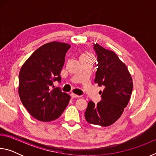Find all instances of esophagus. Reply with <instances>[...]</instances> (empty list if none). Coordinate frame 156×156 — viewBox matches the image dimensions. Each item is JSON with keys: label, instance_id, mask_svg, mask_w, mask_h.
Wrapping results in <instances>:
<instances>
[{"label": "esophagus", "instance_id": "obj_1", "mask_svg": "<svg viewBox=\"0 0 156 156\" xmlns=\"http://www.w3.org/2000/svg\"><path fill=\"white\" fill-rule=\"evenodd\" d=\"M71 96H72V98H79V97H80V96H78V95H76V94H73V93L71 94Z\"/></svg>", "mask_w": 156, "mask_h": 156}]
</instances>
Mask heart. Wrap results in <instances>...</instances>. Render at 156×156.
Instances as JSON below:
<instances>
[{"mask_svg":"<svg viewBox=\"0 0 156 156\" xmlns=\"http://www.w3.org/2000/svg\"><path fill=\"white\" fill-rule=\"evenodd\" d=\"M87 55H89V53H85V54H83V55H82V56H87Z\"/></svg>","mask_w":156,"mask_h":156,"instance_id":"b5f03b06","label":"heart"}]
</instances>
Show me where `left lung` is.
Instances as JSON below:
<instances>
[{"label": "left lung", "instance_id": "8db88e82", "mask_svg": "<svg viewBox=\"0 0 156 156\" xmlns=\"http://www.w3.org/2000/svg\"><path fill=\"white\" fill-rule=\"evenodd\" d=\"M97 54V71L94 82L103 86L102 100L97 105L89 101L85 119L94 125L108 126L119 119L130 100L133 80L126 65L114 51L94 44Z\"/></svg>", "mask_w": 156, "mask_h": 156}]
</instances>
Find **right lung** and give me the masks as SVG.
<instances>
[{
    "instance_id": "add662e5",
    "label": "right lung",
    "mask_w": 156,
    "mask_h": 156,
    "mask_svg": "<svg viewBox=\"0 0 156 156\" xmlns=\"http://www.w3.org/2000/svg\"><path fill=\"white\" fill-rule=\"evenodd\" d=\"M71 45L51 42L39 47L28 58L19 73L18 94L23 105L36 120L49 122L58 118L71 97L53 81H60L65 57Z\"/></svg>"
}]
</instances>
